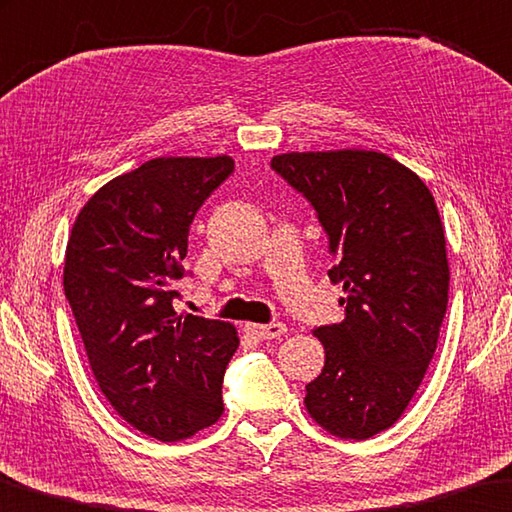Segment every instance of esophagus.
I'll return each instance as SVG.
<instances>
[{"label": "esophagus", "instance_id": "34e87169", "mask_svg": "<svg viewBox=\"0 0 512 512\" xmlns=\"http://www.w3.org/2000/svg\"><path fill=\"white\" fill-rule=\"evenodd\" d=\"M245 333L256 340H274L286 333V324L272 322V324H245Z\"/></svg>", "mask_w": 512, "mask_h": 512}]
</instances>
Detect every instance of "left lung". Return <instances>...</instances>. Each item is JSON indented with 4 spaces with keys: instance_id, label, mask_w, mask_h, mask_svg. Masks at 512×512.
<instances>
[{
    "instance_id": "obj_1",
    "label": "left lung",
    "mask_w": 512,
    "mask_h": 512,
    "mask_svg": "<svg viewBox=\"0 0 512 512\" xmlns=\"http://www.w3.org/2000/svg\"><path fill=\"white\" fill-rule=\"evenodd\" d=\"M270 165L315 208L329 279L347 292L345 320L313 331L326 360L306 385V410L338 438H372L399 420L438 347L449 299L438 206L381 152H292Z\"/></svg>"
}]
</instances>
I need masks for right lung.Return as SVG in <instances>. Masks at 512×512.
I'll return each instance as SVG.
<instances>
[{"instance_id": "obj_1", "label": "right lung", "mask_w": 512, "mask_h": 512, "mask_svg": "<svg viewBox=\"0 0 512 512\" xmlns=\"http://www.w3.org/2000/svg\"><path fill=\"white\" fill-rule=\"evenodd\" d=\"M233 158L170 156L108 181L81 208L63 288L99 390L122 420L177 442L220 420L222 381L240 345L229 322L179 315L188 233Z\"/></svg>"}]
</instances>
